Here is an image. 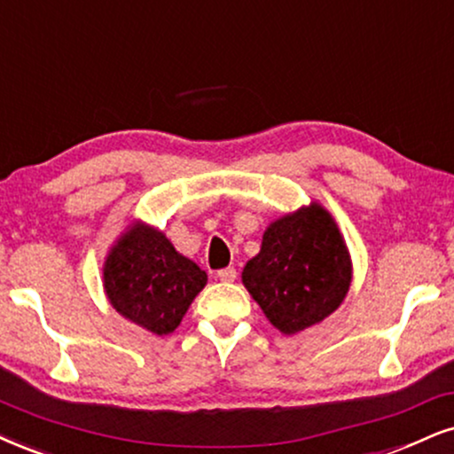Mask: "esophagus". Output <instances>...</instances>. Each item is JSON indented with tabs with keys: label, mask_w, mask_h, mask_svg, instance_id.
I'll return each mask as SVG.
<instances>
[{
	"label": "esophagus",
	"mask_w": 454,
	"mask_h": 454,
	"mask_svg": "<svg viewBox=\"0 0 454 454\" xmlns=\"http://www.w3.org/2000/svg\"><path fill=\"white\" fill-rule=\"evenodd\" d=\"M216 278L221 279V282H233V279L238 278V271L233 270V267H225V270L216 271Z\"/></svg>",
	"instance_id": "esophagus-1"
}]
</instances>
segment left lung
<instances>
[{
  "instance_id": "left-lung-1",
  "label": "left lung",
  "mask_w": 454,
  "mask_h": 454,
  "mask_svg": "<svg viewBox=\"0 0 454 454\" xmlns=\"http://www.w3.org/2000/svg\"><path fill=\"white\" fill-rule=\"evenodd\" d=\"M242 282L279 333L296 334L328 317L351 284L349 250L330 212L311 201L273 221Z\"/></svg>"
}]
</instances>
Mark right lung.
<instances>
[{"instance_id": "1", "label": "right lung", "mask_w": 454, "mask_h": 454, "mask_svg": "<svg viewBox=\"0 0 454 454\" xmlns=\"http://www.w3.org/2000/svg\"><path fill=\"white\" fill-rule=\"evenodd\" d=\"M208 276L164 233L134 223L109 250L103 284L117 313L153 334L172 333Z\"/></svg>"}]
</instances>
